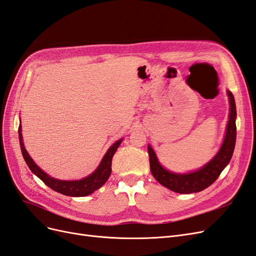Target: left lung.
<instances>
[{
    "label": "left lung",
    "instance_id": "8db88e82",
    "mask_svg": "<svg viewBox=\"0 0 256 256\" xmlns=\"http://www.w3.org/2000/svg\"><path fill=\"white\" fill-rule=\"evenodd\" d=\"M226 94L230 102V114L226 136H224L222 145L218 152L202 168L188 173L171 172L161 166L157 154L152 148V146H147V150H148L150 154V172L159 184L174 192L180 193V194L200 192L214 184L221 172L230 164L236 143L237 113L233 94L230 90H226Z\"/></svg>",
    "mask_w": 256,
    "mask_h": 256
}]
</instances>
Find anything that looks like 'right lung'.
I'll list each match as a JSON object with an SVG mask.
<instances>
[{
	"label": "right lung",
	"instance_id": "obj_1",
	"mask_svg": "<svg viewBox=\"0 0 256 256\" xmlns=\"http://www.w3.org/2000/svg\"><path fill=\"white\" fill-rule=\"evenodd\" d=\"M21 128L22 126L20 122L19 129H18L20 148H21L22 156L24 158L30 171H32V173H34L38 178H40V180L52 190L68 196H86L102 187V186L106 184V182L109 180V177L111 175L112 158L122 141V138L118 141H116L112 146H110V148L108 150V152L104 154V156L102 159V161H100L97 168L88 176L84 177L79 180H58V178L51 177L50 175L44 172L42 170L35 164L34 160L30 158L28 152L26 150L24 143H23Z\"/></svg>",
	"mask_w": 256,
	"mask_h": 256
}]
</instances>
